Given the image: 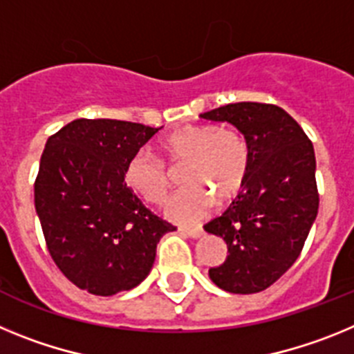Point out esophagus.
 <instances>
[{
	"label": "esophagus",
	"mask_w": 354,
	"mask_h": 354,
	"mask_svg": "<svg viewBox=\"0 0 354 354\" xmlns=\"http://www.w3.org/2000/svg\"><path fill=\"white\" fill-rule=\"evenodd\" d=\"M179 232L184 234V236L187 237H193V239H198L202 234H204V230L202 228H192V227H179Z\"/></svg>",
	"instance_id": "esophagus-1"
}]
</instances>
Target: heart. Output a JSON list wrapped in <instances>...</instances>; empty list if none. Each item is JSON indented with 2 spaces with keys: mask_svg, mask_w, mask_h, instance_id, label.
<instances>
[{
  "mask_svg": "<svg viewBox=\"0 0 354 354\" xmlns=\"http://www.w3.org/2000/svg\"><path fill=\"white\" fill-rule=\"evenodd\" d=\"M156 149L170 167L184 165L180 179L187 186L167 205V216L174 221L200 220L211 207V200H220L221 204L232 200L248 177V142L230 127L184 126L161 136ZM126 184L140 198L159 205L170 192L171 174L159 159L138 152L127 162Z\"/></svg>",
  "mask_w": 354,
  "mask_h": 354,
  "instance_id": "obj_1",
  "label": "heart"
}]
</instances>
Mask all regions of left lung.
Masks as SVG:
<instances>
[{
    "instance_id": "obj_1",
    "label": "left lung",
    "mask_w": 354,
    "mask_h": 354,
    "mask_svg": "<svg viewBox=\"0 0 354 354\" xmlns=\"http://www.w3.org/2000/svg\"><path fill=\"white\" fill-rule=\"evenodd\" d=\"M200 117L232 124L250 147L243 192L204 227L227 243L228 253L209 278L227 292H261L298 259L317 216L314 145L274 104L236 102Z\"/></svg>"
}]
</instances>
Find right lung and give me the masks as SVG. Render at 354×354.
<instances>
[{
	"label": "right lung",
	"instance_id": "obj_1",
	"mask_svg": "<svg viewBox=\"0 0 354 354\" xmlns=\"http://www.w3.org/2000/svg\"><path fill=\"white\" fill-rule=\"evenodd\" d=\"M161 127L77 118L46 143L35 180V211L53 261L95 296L131 290L149 277L158 243L174 225L126 184L133 156Z\"/></svg>",
	"mask_w": 354,
	"mask_h": 354
}]
</instances>
